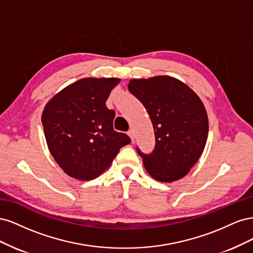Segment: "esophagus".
I'll return each mask as SVG.
<instances>
[{
  "instance_id": "esophagus-1",
  "label": "esophagus",
  "mask_w": 253,
  "mask_h": 253,
  "mask_svg": "<svg viewBox=\"0 0 253 253\" xmlns=\"http://www.w3.org/2000/svg\"><path fill=\"white\" fill-rule=\"evenodd\" d=\"M127 135L131 137V139H132V141L134 142V139H135V134H134V129H129V131L127 132Z\"/></svg>"
}]
</instances>
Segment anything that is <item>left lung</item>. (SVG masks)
I'll list each match as a JSON object with an SVG mask.
<instances>
[{
    "mask_svg": "<svg viewBox=\"0 0 253 253\" xmlns=\"http://www.w3.org/2000/svg\"><path fill=\"white\" fill-rule=\"evenodd\" d=\"M128 90L143 104L155 134V147L144 154L145 170L159 181L186 176L201 157L208 137V116L201 99L181 81L158 76L131 80Z\"/></svg>",
    "mask_w": 253,
    "mask_h": 253,
    "instance_id": "1",
    "label": "left lung"
}]
</instances>
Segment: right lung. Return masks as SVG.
<instances>
[{"label": "right lung", "instance_id": "add662e5", "mask_svg": "<svg viewBox=\"0 0 253 253\" xmlns=\"http://www.w3.org/2000/svg\"><path fill=\"white\" fill-rule=\"evenodd\" d=\"M118 78H84L58 93L45 106L42 124L52 157L67 175L98 177L119 150L131 142L114 129L115 111L106 108Z\"/></svg>", "mask_w": 253, "mask_h": 253}]
</instances>
